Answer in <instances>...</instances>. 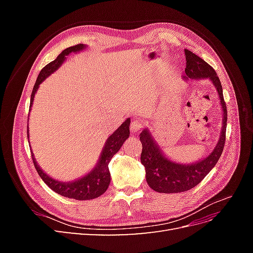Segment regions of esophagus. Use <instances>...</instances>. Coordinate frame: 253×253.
<instances>
[{"label": "esophagus", "mask_w": 253, "mask_h": 253, "mask_svg": "<svg viewBox=\"0 0 253 253\" xmlns=\"http://www.w3.org/2000/svg\"><path fill=\"white\" fill-rule=\"evenodd\" d=\"M145 125V121L142 120V119H138L136 118L132 121L131 124V131L135 134V133H138L141 131V128L144 126Z\"/></svg>", "instance_id": "1"}]
</instances>
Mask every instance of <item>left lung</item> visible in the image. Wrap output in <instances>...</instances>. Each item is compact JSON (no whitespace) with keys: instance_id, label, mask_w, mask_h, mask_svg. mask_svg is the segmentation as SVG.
<instances>
[{"instance_id":"left-lung-1","label":"left lung","mask_w":253,"mask_h":253,"mask_svg":"<svg viewBox=\"0 0 253 253\" xmlns=\"http://www.w3.org/2000/svg\"><path fill=\"white\" fill-rule=\"evenodd\" d=\"M186 55V77L190 79L209 78L215 85L224 112L223 127L220 138L211 154L192 165L175 164L166 158L159 150L158 145L153 141L150 133L143 129L140 134L142 151L140 160L145 168V177L148 185L156 192L160 193H179L185 192L197 186L208 174L223 153L226 141L227 127V106L224 100L223 87L213 67L189 49H185Z\"/></svg>"}]
</instances>
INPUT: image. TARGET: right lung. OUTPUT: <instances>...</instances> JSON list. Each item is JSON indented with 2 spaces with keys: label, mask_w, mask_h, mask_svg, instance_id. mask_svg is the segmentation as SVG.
I'll return each mask as SVG.
<instances>
[{
  "label": "right lung",
  "mask_w": 253,
  "mask_h": 253,
  "mask_svg": "<svg viewBox=\"0 0 253 253\" xmlns=\"http://www.w3.org/2000/svg\"><path fill=\"white\" fill-rule=\"evenodd\" d=\"M83 48H84L83 44H77V45H74V46L68 47L61 52L56 60L51 61L50 63L45 65L42 68V71L40 72L39 76H38L37 81L34 85V89L32 91L29 110L32 108L36 91L38 87H39L40 84L42 83V81L51 73L55 72L57 68L63 63V61L65 60V56L70 55L71 52L79 51ZM129 122H131L129 118L126 119L124 124H122L116 131L109 137V139L105 142V145L102 150L100 160H99L98 165L96 166V168L93 171H90L87 175L84 176V177L73 182H61L56 179H52L48 175L45 174L40 169V167L37 165L36 159L34 158V154L32 152V158L38 174L40 175V177L43 179V181L46 183L52 191H55L56 193L62 196H65L68 198H74V200H78V201L93 200V198L99 197L105 192L106 189L109 188L110 181H111L109 164L111 162V159L113 158V156L119 151L121 145L124 144V142L128 138ZM27 138H28V131H27Z\"/></svg>",
  "instance_id": "add662e5"
}]
</instances>
